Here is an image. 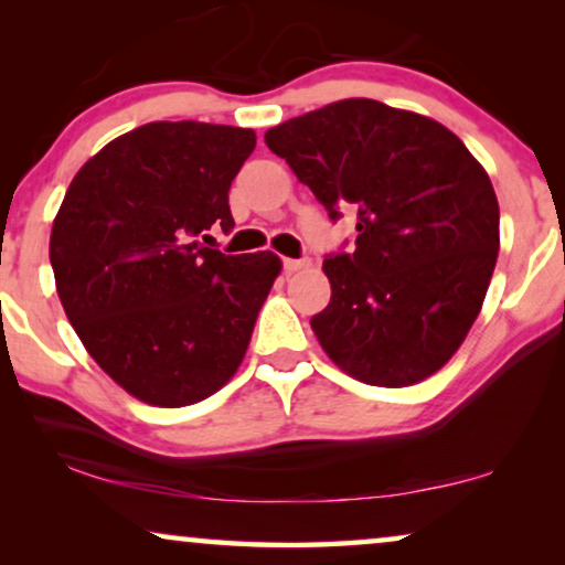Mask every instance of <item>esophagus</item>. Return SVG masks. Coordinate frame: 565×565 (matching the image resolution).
<instances>
[{
    "instance_id": "34e87169",
    "label": "esophagus",
    "mask_w": 565,
    "mask_h": 565,
    "mask_svg": "<svg viewBox=\"0 0 565 565\" xmlns=\"http://www.w3.org/2000/svg\"><path fill=\"white\" fill-rule=\"evenodd\" d=\"M308 265H311V262H308V259H282V269H285V273H298V269H303V267H308Z\"/></svg>"
}]
</instances>
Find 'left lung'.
I'll return each mask as SVG.
<instances>
[{"label":"left lung","instance_id":"8db88e82","mask_svg":"<svg viewBox=\"0 0 565 565\" xmlns=\"http://www.w3.org/2000/svg\"><path fill=\"white\" fill-rule=\"evenodd\" d=\"M329 211L358 213L329 254L331 300L311 319L323 352L362 383L401 388L458 352L489 290L499 203L452 130L377 99H342L265 134Z\"/></svg>","mask_w":565,"mask_h":565}]
</instances>
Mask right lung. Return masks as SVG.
Instances as JSON below:
<instances>
[{
	"instance_id": "right-lung-1",
	"label": "right lung",
	"mask_w": 565,
	"mask_h": 565,
	"mask_svg": "<svg viewBox=\"0 0 565 565\" xmlns=\"http://www.w3.org/2000/svg\"><path fill=\"white\" fill-rule=\"evenodd\" d=\"M257 146L249 128L146 122L115 138L68 184L51 231L61 306L99 367L153 406L198 404L249 347L280 259L223 254L228 190Z\"/></svg>"
}]
</instances>
